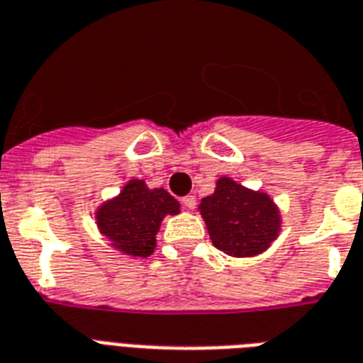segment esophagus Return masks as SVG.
<instances>
[{
    "instance_id": "34e87169",
    "label": "esophagus",
    "mask_w": 363,
    "mask_h": 363,
    "mask_svg": "<svg viewBox=\"0 0 363 363\" xmlns=\"http://www.w3.org/2000/svg\"><path fill=\"white\" fill-rule=\"evenodd\" d=\"M182 204H184L187 210H193V208L196 206V199L193 195H187V196H184V199H182Z\"/></svg>"
}]
</instances>
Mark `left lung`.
<instances>
[{"label":"left lung","instance_id":"1","mask_svg":"<svg viewBox=\"0 0 363 363\" xmlns=\"http://www.w3.org/2000/svg\"><path fill=\"white\" fill-rule=\"evenodd\" d=\"M210 240L231 257H254L271 248L282 229V213L265 191H254L229 176L216 182L199 204Z\"/></svg>","mask_w":363,"mask_h":363}]
</instances>
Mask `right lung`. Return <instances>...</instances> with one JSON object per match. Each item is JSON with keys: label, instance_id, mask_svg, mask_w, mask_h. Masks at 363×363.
<instances>
[{"label": "right lung", "instance_id": "right-lung-1", "mask_svg": "<svg viewBox=\"0 0 363 363\" xmlns=\"http://www.w3.org/2000/svg\"><path fill=\"white\" fill-rule=\"evenodd\" d=\"M179 202L167 189H150L143 179H128L119 195L104 201L94 212L98 231L109 246L130 257H150L157 233L167 216L179 213Z\"/></svg>", "mask_w": 363, "mask_h": 363}]
</instances>
